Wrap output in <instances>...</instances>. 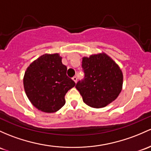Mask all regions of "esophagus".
<instances>
[{
    "mask_svg": "<svg viewBox=\"0 0 151 151\" xmlns=\"http://www.w3.org/2000/svg\"><path fill=\"white\" fill-rule=\"evenodd\" d=\"M72 79L74 80V82H75V83H77V77H76V76H74V77H72Z\"/></svg>",
    "mask_w": 151,
    "mask_h": 151,
    "instance_id": "obj_1",
    "label": "esophagus"
}]
</instances>
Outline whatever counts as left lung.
<instances>
[{"label": "left lung", "mask_w": 151, "mask_h": 151, "mask_svg": "<svg viewBox=\"0 0 151 151\" xmlns=\"http://www.w3.org/2000/svg\"><path fill=\"white\" fill-rule=\"evenodd\" d=\"M85 77L76 84L84 102L102 108L116 100L121 92L123 75L118 64L105 53L82 58Z\"/></svg>", "instance_id": "left-lung-1"}]
</instances>
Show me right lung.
<instances>
[{
    "mask_svg": "<svg viewBox=\"0 0 151 151\" xmlns=\"http://www.w3.org/2000/svg\"><path fill=\"white\" fill-rule=\"evenodd\" d=\"M59 54L41 55L27 67L24 77L26 96L36 109L51 113L65 104L64 96L75 86Z\"/></svg>",
    "mask_w": 151,
    "mask_h": 151,
    "instance_id": "add662e5",
    "label": "right lung"
}]
</instances>
